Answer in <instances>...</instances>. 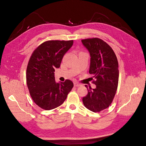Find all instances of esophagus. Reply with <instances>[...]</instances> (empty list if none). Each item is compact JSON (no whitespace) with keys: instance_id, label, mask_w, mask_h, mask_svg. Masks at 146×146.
Segmentation results:
<instances>
[{"instance_id":"34e87169","label":"esophagus","mask_w":146,"mask_h":146,"mask_svg":"<svg viewBox=\"0 0 146 146\" xmlns=\"http://www.w3.org/2000/svg\"><path fill=\"white\" fill-rule=\"evenodd\" d=\"M74 85L75 87H78V86H80L81 85H80V84L77 83V82H74Z\"/></svg>"}]
</instances>
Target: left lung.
I'll list each match as a JSON object with an SVG mask.
<instances>
[{"label":"left lung","instance_id":"left-lung-1","mask_svg":"<svg viewBox=\"0 0 146 146\" xmlns=\"http://www.w3.org/2000/svg\"><path fill=\"white\" fill-rule=\"evenodd\" d=\"M89 51L91 60L89 72L96 85L87 88L88 94L83 98L85 107L93 112H100L111 105L117 89L119 66L115 53L107 42L98 38L82 39Z\"/></svg>","mask_w":146,"mask_h":146}]
</instances>
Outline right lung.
Masks as SVG:
<instances>
[{
  "instance_id": "1",
  "label": "right lung",
  "mask_w": 146,
  "mask_h": 146,
  "mask_svg": "<svg viewBox=\"0 0 146 146\" xmlns=\"http://www.w3.org/2000/svg\"><path fill=\"white\" fill-rule=\"evenodd\" d=\"M73 40H50L35 49L29 61L26 80L31 98L38 107L50 110L62 104L74 86L72 81L56 83L55 69L59 68L63 57Z\"/></svg>"
}]
</instances>
